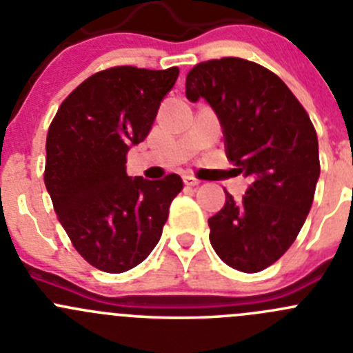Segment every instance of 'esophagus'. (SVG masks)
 <instances>
[{
  "label": "esophagus",
  "instance_id": "34e87169",
  "mask_svg": "<svg viewBox=\"0 0 353 353\" xmlns=\"http://www.w3.org/2000/svg\"><path fill=\"white\" fill-rule=\"evenodd\" d=\"M183 183H185L187 187H196V185H199L201 180L194 179V176H190V174H185V176H183Z\"/></svg>",
  "mask_w": 353,
  "mask_h": 353
}]
</instances>
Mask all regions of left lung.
Listing matches in <instances>:
<instances>
[{
  "label": "left lung",
  "instance_id": "1",
  "mask_svg": "<svg viewBox=\"0 0 353 353\" xmlns=\"http://www.w3.org/2000/svg\"><path fill=\"white\" fill-rule=\"evenodd\" d=\"M185 95L210 103L225 154L251 179L243 199L225 192L208 220L211 246L236 270H263L290 250L312 208L321 174L314 124L279 76L237 57L197 63Z\"/></svg>",
  "mask_w": 353,
  "mask_h": 353
}]
</instances>
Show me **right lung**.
<instances>
[{
	"label": "right lung",
	"instance_id": "right-lung-1",
	"mask_svg": "<svg viewBox=\"0 0 353 353\" xmlns=\"http://www.w3.org/2000/svg\"><path fill=\"white\" fill-rule=\"evenodd\" d=\"M179 67L123 65L90 76L62 102L46 137L45 185L67 236L95 268L121 274L159 243L179 174L128 176L126 154L143 142Z\"/></svg>",
	"mask_w": 353,
	"mask_h": 353
}]
</instances>
